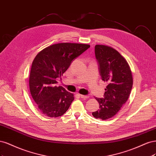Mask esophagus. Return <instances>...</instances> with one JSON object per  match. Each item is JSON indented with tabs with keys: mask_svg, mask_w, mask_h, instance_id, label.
Listing matches in <instances>:
<instances>
[{
	"mask_svg": "<svg viewBox=\"0 0 156 156\" xmlns=\"http://www.w3.org/2000/svg\"><path fill=\"white\" fill-rule=\"evenodd\" d=\"M80 97L82 98H85V99L89 98V96H87V95H83V94H80Z\"/></svg>",
	"mask_w": 156,
	"mask_h": 156,
	"instance_id": "1",
	"label": "esophagus"
}]
</instances>
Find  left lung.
Segmentation results:
<instances>
[{"instance_id":"obj_1","label":"left lung","mask_w":156,"mask_h":156,"mask_svg":"<svg viewBox=\"0 0 156 156\" xmlns=\"http://www.w3.org/2000/svg\"><path fill=\"white\" fill-rule=\"evenodd\" d=\"M94 52L100 76L108 85L104 98H95L100 106L92 115L96 119L106 120L116 115L126 102L132 88L133 77L127 61L117 50L97 44Z\"/></svg>"}]
</instances>
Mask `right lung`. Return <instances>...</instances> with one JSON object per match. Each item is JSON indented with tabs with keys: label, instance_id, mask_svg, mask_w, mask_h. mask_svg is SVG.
Masks as SVG:
<instances>
[{
	"label": "right lung",
	"instance_id": "1",
	"mask_svg": "<svg viewBox=\"0 0 156 156\" xmlns=\"http://www.w3.org/2000/svg\"><path fill=\"white\" fill-rule=\"evenodd\" d=\"M89 44L61 43L40 51L32 62L29 78L30 91L40 112L48 117L62 116L74 100V94L62 86L56 78L63 76L74 59Z\"/></svg>",
	"mask_w": 156,
	"mask_h": 156
}]
</instances>
